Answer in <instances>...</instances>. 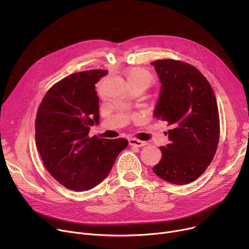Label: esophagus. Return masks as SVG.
<instances>
[{"mask_svg":"<svg viewBox=\"0 0 249 249\" xmlns=\"http://www.w3.org/2000/svg\"><path fill=\"white\" fill-rule=\"evenodd\" d=\"M129 144L132 146H135V147H143V146H145L147 143L145 141H141V140H138L135 138H131V139H129Z\"/></svg>","mask_w":249,"mask_h":249,"instance_id":"1","label":"esophagus"}]
</instances>
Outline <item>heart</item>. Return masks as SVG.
Masks as SVG:
<instances>
[{
    "label": "heart",
    "mask_w": 249,
    "mask_h": 249,
    "mask_svg": "<svg viewBox=\"0 0 249 249\" xmlns=\"http://www.w3.org/2000/svg\"><path fill=\"white\" fill-rule=\"evenodd\" d=\"M126 78L128 86L130 85H144L149 87L152 82V75L149 71L141 68H133L126 72Z\"/></svg>",
    "instance_id": "obj_1"
}]
</instances>
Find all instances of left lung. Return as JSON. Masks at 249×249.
<instances>
[{"label":"left lung","mask_w":249,"mask_h":249,"mask_svg":"<svg viewBox=\"0 0 249 249\" xmlns=\"http://www.w3.org/2000/svg\"><path fill=\"white\" fill-rule=\"evenodd\" d=\"M161 83L154 109L165 121L171 143L161 146L162 158L153 173L175 185L197 179L211 163L220 133L219 112L212 87L193 65L174 59L151 62Z\"/></svg>","instance_id":"obj_1"}]
</instances>
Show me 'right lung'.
I'll list each match as a JSON object with an SVG mask.
<instances>
[{
  "label": "right lung",
  "mask_w": 249,
  "mask_h": 249,
  "mask_svg": "<svg viewBox=\"0 0 249 249\" xmlns=\"http://www.w3.org/2000/svg\"><path fill=\"white\" fill-rule=\"evenodd\" d=\"M108 73L91 70L72 73L52 86L37 110L36 146L48 173L72 191H88L106 178L125 138L89 137L99 124V97L95 85Z\"/></svg>",
  "instance_id": "1"
}]
</instances>
